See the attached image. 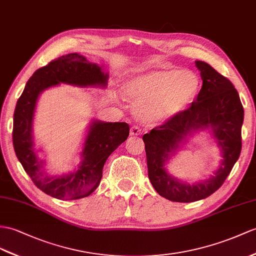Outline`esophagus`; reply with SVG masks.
<instances>
[{
    "instance_id": "obj_1",
    "label": "esophagus",
    "mask_w": 256,
    "mask_h": 256,
    "mask_svg": "<svg viewBox=\"0 0 256 256\" xmlns=\"http://www.w3.org/2000/svg\"><path fill=\"white\" fill-rule=\"evenodd\" d=\"M141 134H142V130L138 126H132V129H130V134L132 136H140Z\"/></svg>"
}]
</instances>
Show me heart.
I'll return each instance as SVG.
<instances>
[{
	"label": "heart",
	"instance_id": "obj_1",
	"mask_svg": "<svg viewBox=\"0 0 256 256\" xmlns=\"http://www.w3.org/2000/svg\"><path fill=\"white\" fill-rule=\"evenodd\" d=\"M198 86V78L191 72L164 70L127 81L122 92L141 105V113L148 120H162L182 110L196 96Z\"/></svg>",
	"mask_w": 256,
	"mask_h": 256
}]
</instances>
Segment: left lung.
Here are the masks:
<instances>
[{
	"mask_svg": "<svg viewBox=\"0 0 256 256\" xmlns=\"http://www.w3.org/2000/svg\"><path fill=\"white\" fill-rule=\"evenodd\" d=\"M203 81L198 98L189 108L179 112L143 136L148 179L160 196L172 202L202 200L218 190L240 156L241 128L244 117L242 103L232 81L202 60H196ZM210 128L224 160L216 173L202 183H180L166 172L164 162L174 154L180 142L198 130Z\"/></svg>",
	"mask_w": 256,
	"mask_h": 256,
	"instance_id": "8db88e82",
	"label": "left lung"
}]
</instances>
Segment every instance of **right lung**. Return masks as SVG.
<instances>
[{"instance_id":"obj_1","label":"right lung","mask_w":256,"mask_h":256,"mask_svg":"<svg viewBox=\"0 0 256 256\" xmlns=\"http://www.w3.org/2000/svg\"><path fill=\"white\" fill-rule=\"evenodd\" d=\"M108 74L102 67L92 64L84 56L70 53L36 70L18 98L14 112L13 144L18 160L34 184L46 194L60 200H77L94 191L102 179L108 158L129 136L127 122L94 120L90 126L82 150V160L74 172L63 176H50L44 162L34 148L32 120L36 100L42 91L56 84H70L88 86L108 84Z\"/></svg>"}]
</instances>
